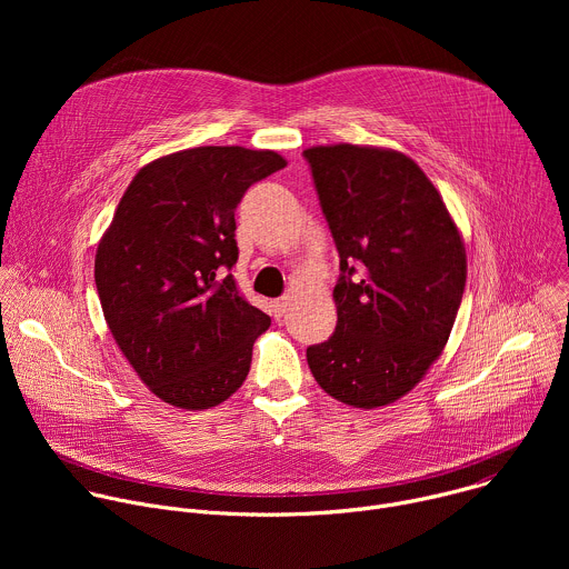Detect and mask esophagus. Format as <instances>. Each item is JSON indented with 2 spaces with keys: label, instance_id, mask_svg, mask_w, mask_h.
Here are the masks:
<instances>
[{
  "label": "esophagus",
  "instance_id": "esophagus-1",
  "mask_svg": "<svg viewBox=\"0 0 569 569\" xmlns=\"http://www.w3.org/2000/svg\"><path fill=\"white\" fill-rule=\"evenodd\" d=\"M290 306H292V299H290V297L274 299V301H272V312H274V317H283V315L290 310Z\"/></svg>",
  "mask_w": 569,
  "mask_h": 569
}]
</instances>
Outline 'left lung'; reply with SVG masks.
<instances>
[{
	"instance_id": "obj_1",
	"label": "left lung",
	"mask_w": 569,
	"mask_h": 569,
	"mask_svg": "<svg viewBox=\"0 0 569 569\" xmlns=\"http://www.w3.org/2000/svg\"><path fill=\"white\" fill-rule=\"evenodd\" d=\"M340 252L336 333L306 349L317 385L373 410L441 356L466 286L463 236L417 161L393 148L303 150Z\"/></svg>"
}]
</instances>
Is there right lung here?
Returning <instances> with one entry per match:
<instances>
[{"instance_id": "1", "label": "right lung", "mask_w": 569, "mask_h": 569, "mask_svg": "<svg viewBox=\"0 0 569 569\" xmlns=\"http://www.w3.org/2000/svg\"><path fill=\"white\" fill-rule=\"evenodd\" d=\"M274 150L198 146L152 159L99 240L94 279L108 329L141 382L182 410H209L248 378L270 317L231 274L233 211L283 169Z\"/></svg>"}]
</instances>
